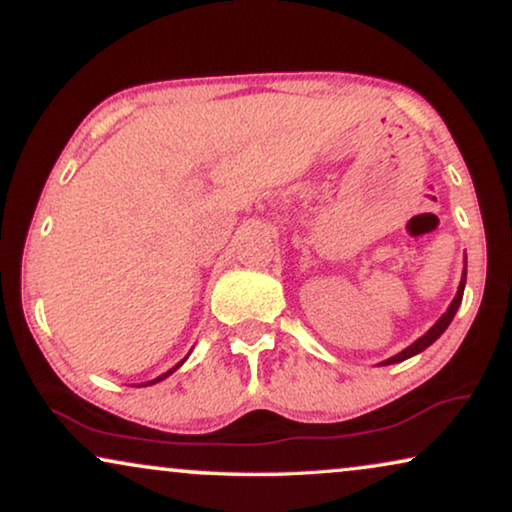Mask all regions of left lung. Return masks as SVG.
Wrapping results in <instances>:
<instances>
[{
  "mask_svg": "<svg viewBox=\"0 0 512 512\" xmlns=\"http://www.w3.org/2000/svg\"><path fill=\"white\" fill-rule=\"evenodd\" d=\"M464 285H466V269H464V273H462V280H459V287H457V294H455V299H452V304L448 306V311H445L441 318L436 320V325L431 327L427 334L424 336H420L417 338L415 343H410L406 350H401L399 355H394V357H390V359H385L383 364L380 366H385V364H399V362H403V359H408V357H413V355H420L422 350H427L431 343L436 341L438 336L443 334L445 329H448V325L452 322V318H455V313H457V308H459V304H462V297H464Z\"/></svg>",
  "mask_w": 512,
  "mask_h": 512,
  "instance_id": "obj_1",
  "label": "left lung"
}]
</instances>
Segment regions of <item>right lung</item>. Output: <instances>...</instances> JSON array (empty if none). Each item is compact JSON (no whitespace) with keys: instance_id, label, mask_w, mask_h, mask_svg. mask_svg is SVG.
<instances>
[{"instance_id":"right-lung-1","label":"right lung","mask_w":512,"mask_h":512,"mask_svg":"<svg viewBox=\"0 0 512 512\" xmlns=\"http://www.w3.org/2000/svg\"><path fill=\"white\" fill-rule=\"evenodd\" d=\"M185 359H187V357H185ZM185 359H183V362H185ZM183 362H178V364L174 366V369H169L167 373H162V376H157L155 380H148V383H143V385H155V383H160V380H164L167 376H171V373H174V371L178 369V366H183Z\"/></svg>"}]
</instances>
